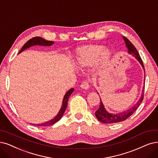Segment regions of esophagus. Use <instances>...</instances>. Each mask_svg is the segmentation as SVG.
Returning <instances> with one entry per match:
<instances>
[{
	"instance_id": "34e87169",
	"label": "esophagus",
	"mask_w": 158,
	"mask_h": 158,
	"mask_svg": "<svg viewBox=\"0 0 158 158\" xmlns=\"http://www.w3.org/2000/svg\"><path fill=\"white\" fill-rule=\"evenodd\" d=\"M80 87H81V89H85V90H88V89H89L90 86H89V83L87 82L86 81H84L82 83V84L81 85Z\"/></svg>"
}]
</instances>
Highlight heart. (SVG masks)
Instances as JSON below:
<instances>
[{"label":"heart","mask_w":158,"mask_h":158,"mask_svg":"<svg viewBox=\"0 0 158 158\" xmlns=\"http://www.w3.org/2000/svg\"><path fill=\"white\" fill-rule=\"evenodd\" d=\"M110 56V51L104 49V47L102 45H85L78 48L75 52L76 63L81 68L90 66L97 61L102 66H106Z\"/></svg>","instance_id":"obj_1"}]
</instances>
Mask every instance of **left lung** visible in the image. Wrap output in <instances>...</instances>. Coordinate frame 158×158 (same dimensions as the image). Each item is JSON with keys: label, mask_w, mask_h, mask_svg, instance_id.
<instances>
[{"label": "left lung", "mask_w": 158, "mask_h": 158, "mask_svg": "<svg viewBox=\"0 0 158 158\" xmlns=\"http://www.w3.org/2000/svg\"><path fill=\"white\" fill-rule=\"evenodd\" d=\"M123 39L125 41L126 43V46L127 47V48L128 49V52L130 54L132 55L134 57H135L136 59L139 62V63L141 64L142 67L144 69V67L143 65V62L141 59V56H140L139 52L136 48H135L130 41L126 38V37L123 36ZM144 86L143 89V92H142V94L141 98L139 100V101L137 102V103L133 107L127 109V110H125V111L120 113L118 114H112L108 113L106 109H105L103 104L100 99V106L99 109L96 110L95 113V115L96 116V118L99 121H100L104 124H112V123H117V122H122L125 120H126L127 118H129L130 116L135 111V110L137 109L139 106H140V104L142 102L143 98H144Z\"/></svg>", "instance_id": "1"}]
</instances>
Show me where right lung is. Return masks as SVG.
Masks as SVG:
<instances>
[{"label":"right lung","mask_w":158,"mask_h":158,"mask_svg":"<svg viewBox=\"0 0 158 158\" xmlns=\"http://www.w3.org/2000/svg\"><path fill=\"white\" fill-rule=\"evenodd\" d=\"M53 44H54V42H52V41L45 40V39L41 38V37H34V38H32L30 39L28 41H27V42L25 44V45L23 46V48L20 50L19 53H20V52H21L22 51L25 50L26 49L31 48V47L34 46V45H43V46H51V45H52ZM73 90H74V89H69L66 93V94L64 95V98H63L62 105L61 109H60L59 112H58L57 115L55 116V117L53 119L46 122H45V123H42V124H34V125L45 127V126L53 125L56 123V122H57L58 120H60V118H62L63 114L64 113V112H65V110L66 109V107H67V106H68V98H69V96L72 94V92H73Z\"/></svg>","instance_id":"1"}]
</instances>
